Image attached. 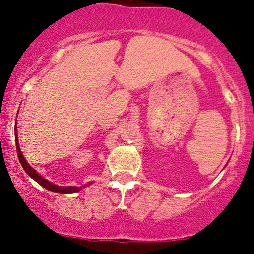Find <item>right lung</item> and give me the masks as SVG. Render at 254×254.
<instances>
[{"instance_id": "obj_1", "label": "right lung", "mask_w": 254, "mask_h": 254, "mask_svg": "<svg viewBox=\"0 0 254 254\" xmlns=\"http://www.w3.org/2000/svg\"><path fill=\"white\" fill-rule=\"evenodd\" d=\"M14 130H16V132H14V138H16V148H17V154H18L19 162H21L22 167H23V169L26 170L27 174H28L32 179L36 180L39 185H42L43 188H45V189L49 190V191H52V192H57V194H74V192H79L82 188H86V187H90V185H91V183H87V184H85L84 187H59V185L53 184V183H50L49 180L44 179L41 174H38V173H37V170H34L33 168L29 165V163L27 162L26 158L23 157V154H22V152H21V148H19V144H18L17 127L14 128Z\"/></svg>"}]
</instances>
